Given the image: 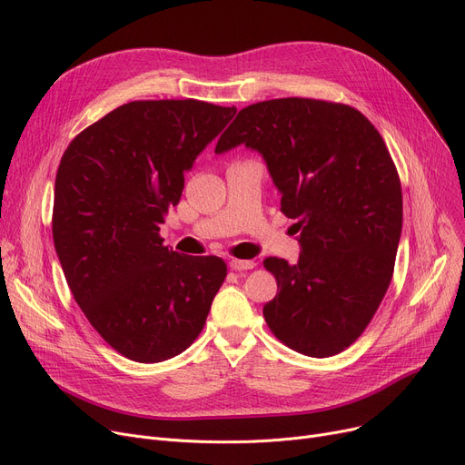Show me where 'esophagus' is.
Listing matches in <instances>:
<instances>
[{
	"label": "esophagus",
	"instance_id": "esophagus-1",
	"mask_svg": "<svg viewBox=\"0 0 465 465\" xmlns=\"http://www.w3.org/2000/svg\"><path fill=\"white\" fill-rule=\"evenodd\" d=\"M256 263L252 260H239V258H232L230 267L233 272H245V270H252Z\"/></svg>",
	"mask_w": 465,
	"mask_h": 465
}]
</instances>
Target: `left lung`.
<instances>
[{"label": "left lung", "instance_id": "obj_1", "mask_svg": "<svg viewBox=\"0 0 465 465\" xmlns=\"http://www.w3.org/2000/svg\"><path fill=\"white\" fill-rule=\"evenodd\" d=\"M258 151L296 220V265L265 258L277 296L263 305L272 333L312 358L343 352L363 333L394 275L403 223L398 169L358 109L279 97L241 109L214 153Z\"/></svg>", "mask_w": 465, "mask_h": 465}]
</instances>
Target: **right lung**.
Listing matches in <instances>:
<instances>
[{"label":"right lung","mask_w":465,"mask_h":465,"mask_svg":"<svg viewBox=\"0 0 465 465\" xmlns=\"http://www.w3.org/2000/svg\"><path fill=\"white\" fill-rule=\"evenodd\" d=\"M237 113L198 100L130 102L83 130L54 184L53 239L92 328L134 361L186 351L205 326L228 267L163 245L160 224L184 171Z\"/></svg>","instance_id":"obj_1"}]
</instances>
